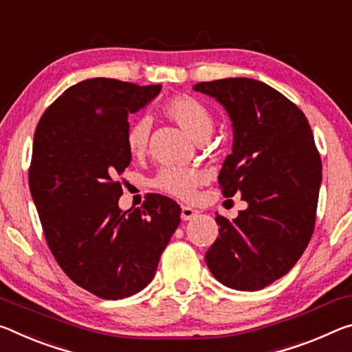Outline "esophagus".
Masks as SVG:
<instances>
[{"label":"esophagus","instance_id":"obj_1","mask_svg":"<svg viewBox=\"0 0 352 352\" xmlns=\"http://www.w3.org/2000/svg\"><path fill=\"white\" fill-rule=\"evenodd\" d=\"M199 214L197 210L191 208V206H182V219L183 221H189V219H194Z\"/></svg>","mask_w":352,"mask_h":352}]
</instances>
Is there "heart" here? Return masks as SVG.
Masks as SVG:
<instances>
[{
  "mask_svg": "<svg viewBox=\"0 0 352 352\" xmlns=\"http://www.w3.org/2000/svg\"><path fill=\"white\" fill-rule=\"evenodd\" d=\"M164 114L185 130L194 141L202 142L213 131L214 122L210 111L199 102V100L178 96L170 98L164 104ZM150 122L148 119H138L131 122L125 133V144L128 153L133 156H141L146 153L148 146ZM206 180L202 170L196 167L167 166L160 170L155 177L153 186L166 194H170L177 199L189 200L194 197L196 189Z\"/></svg>",
  "mask_w": 352,
  "mask_h": 352,
  "instance_id": "1",
  "label": "heart"
}]
</instances>
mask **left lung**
<instances>
[{"mask_svg": "<svg viewBox=\"0 0 352 352\" xmlns=\"http://www.w3.org/2000/svg\"><path fill=\"white\" fill-rule=\"evenodd\" d=\"M232 120L233 144L217 182L226 197L241 194L248 208L228 221L206 250L222 285L256 292L285 276L314 233L321 158L309 120L276 89L252 78L197 82Z\"/></svg>", "mask_w": 352, "mask_h": 352, "instance_id": "left-lung-1", "label": "left lung"}]
</instances>
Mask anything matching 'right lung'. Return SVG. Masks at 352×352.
Here are the masks:
<instances>
[{
    "mask_svg": "<svg viewBox=\"0 0 352 352\" xmlns=\"http://www.w3.org/2000/svg\"><path fill=\"white\" fill-rule=\"evenodd\" d=\"M161 85L91 78L72 86L38 120L30 189L48 248L76 285L102 299L146 288L180 224L177 202L150 194L142 208L120 210L119 178L131 163L128 116Z\"/></svg>",
    "mask_w": 352,
    "mask_h": 352,
    "instance_id": "right-lung-1",
    "label": "right lung"
}]
</instances>
